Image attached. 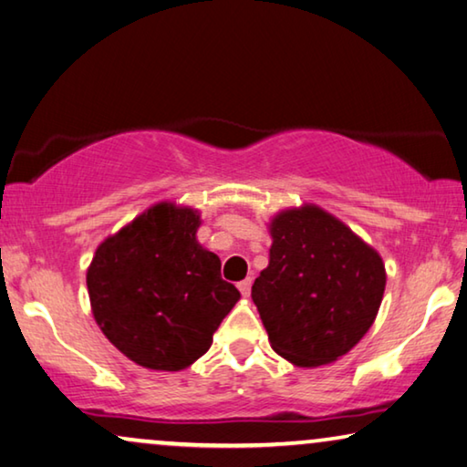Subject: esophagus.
<instances>
[{
  "instance_id": "obj_1",
  "label": "esophagus",
  "mask_w": 467,
  "mask_h": 467,
  "mask_svg": "<svg viewBox=\"0 0 467 467\" xmlns=\"http://www.w3.org/2000/svg\"><path fill=\"white\" fill-rule=\"evenodd\" d=\"M250 288H253V279H250V277L242 279V282L238 284V290L242 292V296H248V294H250Z\"/></svg>"
}]
</instances>
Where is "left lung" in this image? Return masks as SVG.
<instances>
[{"instance_id":"left-lung-1","label":"left lung","mask_w":467,"mask_h":467,"mask_svg":"<svg viewBox=\"0 0 467 467\" xmlns=\"http://www.w3.org/2000/svg\"><path fill=\"white\" fill-rule=\"evenodd\" d=\"M271 238L269 267L253 284L271 348L300 368L347 355L382 303V258L317 206L279 213Z\"/></svg>"}]
</instances>
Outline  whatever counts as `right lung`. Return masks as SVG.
<instances>
[{
    "instance_id": "1",
    "label": "right lung",
    "mask_w": 467,
    "mask_h": 467,
    "mask_svg": "<svg viewBox=\"0 0 467 467\" xmlns=\"http://www.w3.org/2000/svg\"><path fill=\"white\" fill-rule=\"evenodd\" d=\"M193 209L161 202L104 240L88 269L91 311L120 353L179 371L202 357L240 292L196 242Z\"/></svg>"
}]
</instances>
